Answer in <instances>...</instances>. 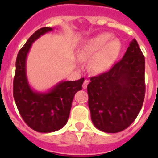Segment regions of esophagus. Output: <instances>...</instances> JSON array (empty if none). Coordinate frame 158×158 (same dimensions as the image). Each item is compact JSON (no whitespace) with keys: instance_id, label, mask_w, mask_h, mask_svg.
Wrapping results in <instances>:
<instances>
[{"instance_id":"34e87169","label":"esophagus","mask_w":158,"mask_h":158,"mask_svg":"<svg viewBox=\"0 0 158 158\" xmlns=\"http://www.w3.org/2000/svg\"><path fill=\"white\" fill-rule=\"evenodd\" d=\"M89 84V79H85L84 82V84H83V88H84V89H86L87 86H88V84Z\"/></svg>"}]
</instances>
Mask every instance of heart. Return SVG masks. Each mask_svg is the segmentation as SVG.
Returning a JSON list of instances; mask_svg holds the SVG:
<instances>
[{"mask_svg":"<svg viewBox=\"0 0 158 158\" xmlns=\"http://www.w3.org/2000/svg\"><path fill=\"white\" fill-rule=\"evenodd\" d=\"M121 51V43L109 33H102L90 38L78 53L80 60H90L89 69L96 74L107 71L116 61Z\"/></svg>","mask_w":158,"mask_h":158,"instance_id":"1","label":"heart"}]
</instances>
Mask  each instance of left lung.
Returning a JSON list of instances; mask_svg holds the SVG:
<instances>
[{"instance_id": "8db88e82", "label": "left lung", "mask_w": 158, "mask_h": 158, "mask_svg": "<svg viewBox=\"0 0 158 158\" xmlns=\"http://www.w3.org/2000/svg\"><path fill=\"white\" fill-rule=\"evenodd\" d=\"M145 59L133 39L124 56L110 69L92 77L87 90L92 121L106 133L130 126L142 108L145 95Z\"/></svg>"}]
</instances>
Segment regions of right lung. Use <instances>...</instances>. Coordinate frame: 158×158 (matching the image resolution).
I'll list each match as a JSON object with an SVG mask.
<instances>
[{"instance_id":"obj_1","label":"right lung","mask_w":158,"mask_h":158,"mask_svg":"<svg viewBox=\"0 0 158 158\" xmlns=\"http://www.w3.org/2000/svg\"><path fill=\"white\" fill-rule=\"evenodd\" d=\"M44 27L28 38L16 58L13 95L19 114L27 125L35 131L50 133L60 130L67 123L74 94L82 89L84 79L61 81L48 92L34 91L26 74V60L32 44L43 34L52 31Z\"/></svg>"}]
</instances>
